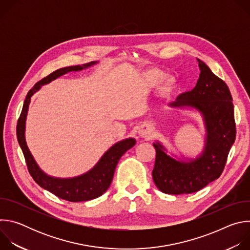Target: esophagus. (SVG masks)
Wrapping results in <instances>:
<instances>
[{
  "instance_id": "obj_1",
  "label": "esophagus",
  "mask_w": 250,
  "mask_h": 250,
  "mask_svg": "<svg viewBox=\"0 0 250 250\" xmlns=\"http://www.w3.org/2000/svg\"><path fill=\"white\" fill-rule=\"evenodd\" d=\"M139 134H140L141 136H146V137H147V136L150 134V130H149V128H148L147 126H145V128H144V129H141V130L139 131Z\"/></svg>"
}]
</instances>
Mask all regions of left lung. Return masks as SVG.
<instances>
[{
    "instance_id": "8db88e82",
    "label": "left lung",
    "mask_w": 250,
    "mask_h": 250,
    "mask_svg": "<svg viewBox=\"0 0 250 250\" xmlns=\"http://www.w3.org/2000/svg\"><path fill=\"white\" fill-rule=\"evenodd\" d=\"M200 78L196 87L181 94L171 106H192L204 117L207 128L206 146L195 160L177 161L155 142L153 181L165 194L180 195L197 192L221 176L235 140L236 128L232 97L228 85L213 74L200 59Z\"/></svg>"
}]
</instances>
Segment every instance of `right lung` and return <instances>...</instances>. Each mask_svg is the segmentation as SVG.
<instances>
[{
	"instance_id": "right-lung-1",
	"label": "right lung",
	"mask_w": 250,
	"mask_h": 250,
	"mask_svg": "<svg viewBox=\"0 0 250 250\" xmlns=\"http://www.w3.org/2000/svg\"><path fill=\"white\" fill-rule=\"evenodd\" d=\"M94 63L96 62H92L83 66L77 65L60 68L48 76L42 78L28 91L17 125V136L19 145L22 150L28 172L33 178V180L42 188L51 192L56 197L69 202H83L93 200L100 197L108 190L112 183L119 160L128 149H130L135 145V139L127 138L118 142V144H116L104 154L98 164L88 173L76 178H71V179H59V178L49 177L43 173L38 164L35 163L31 153L27 148L24 138L26 113L31 96L34 92H37L41 88V85L49 83L57 77L70 72V71L82 70L83 68H87Z\"/></svg>"
}]
</instances>
